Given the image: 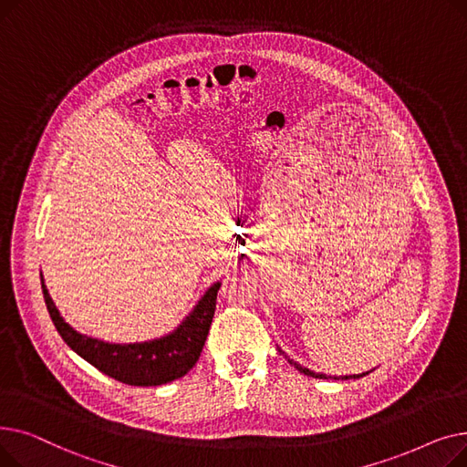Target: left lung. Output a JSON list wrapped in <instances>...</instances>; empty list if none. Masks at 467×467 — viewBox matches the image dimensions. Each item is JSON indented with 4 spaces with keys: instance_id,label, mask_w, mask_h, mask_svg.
<instances>
[{
    "instance_id": "left-lung-1",
    "label": "left lung",
    "mask_w": 467,
    "mask_h": 467,
    "mask_svg": "<svg viewBox=\"0 0 467 467\" xmlns=\"http://www.w3.org/2000/svg\"><path fill=\"white\" fill-rule=\"evenodd\" d=\"M278 348V352L289 361V365H293V367H296V369L297 371H301L303 375H306V377H314V379H337V377H327V375H324V373H314V371H310L308 369V367H303V365H299L297 361H293L280 347H276ZM365 375H369V371H367V373H361V375H350V377H342V380H348V379H361V377H365Z\"/></svg>"
}]
</instances>
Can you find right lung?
I'll return each mask as SVG.
<instances>
[{"label": "right lung", "mask_w": 467, "mask_h": 467, "mask_svg": "<svg viewBox=\"0 0 467 467\" xmlns=\"http://www.w3.org/2000/svg\"><path fill=\"white\" fill-rule=\"evenodd\" d=\"M219 285L221 282H213L170 333L143 342H108L79 333L64 320L41 275L47 310L66 345L98 371L130 386H161L182 379L192 369L212 326Z\"/></svg>", "instance_id": "1"}]
</instances>
